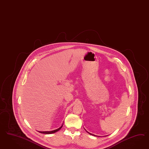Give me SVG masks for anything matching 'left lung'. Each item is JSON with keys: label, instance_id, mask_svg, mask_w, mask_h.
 Returning a JSON list of instances; mask_svg holds the SVG:
<instances>
[{"label": "left lung", "instance_id": "left-lung-1", "mask_svg": "<svg viewBox=\"0 0 149 149\" xmlns=\"http://www.w3.org/2000/svg\"><path fill=\"white\" fill-rule=\"evenodd\" d=\"M86 132H87V133H89V134H91V135H94V136H97V135H95V134H92V133H89V132H87V131H86ZM108 135H104V136H108Z\"/></svg>", "mask_w": 149, "mask_h": 149}]
</instances>
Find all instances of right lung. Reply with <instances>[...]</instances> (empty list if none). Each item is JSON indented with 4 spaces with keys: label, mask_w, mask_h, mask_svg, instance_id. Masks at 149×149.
<instances>
[{
    "label": "right lung",
    "mask_w": 149,
    "mask_h": 149,
    "mask_svg": "<svg viewBox=\"0 0 149 149\" xmlns=\"http://www.w3.org/2000/svg\"><path fill=\"white\" fill-rule=\"evenodd\" d=\"M63 123H62V126L60 127L59 128H57V129H56V130H54V131H38L39 133H43V134H52V133H56V132H57V131H59L61 128H62V127H63Z\"/></svg>",
    "instance_id": "obj_1"
}]
</instances>
